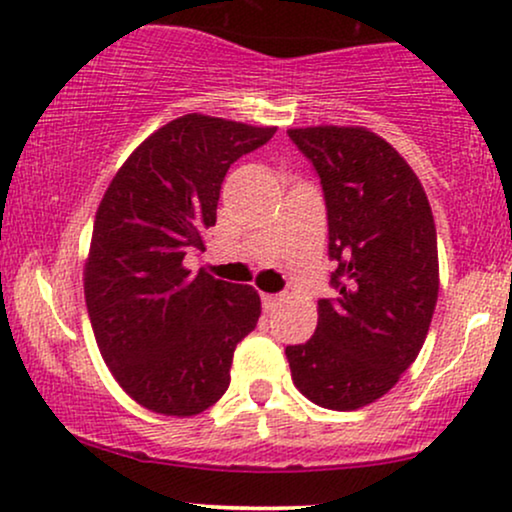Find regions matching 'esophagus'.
Wrapping results in <instances>:
<instances>
[{
  "instance_id": "esophagus-1",
  "label": "esophagus",
  "mask_w": 512,
  "mask_h": 512,
  "mask_svg": "<svg viewBox=\"0 0 512 512\" xmlns=\"http://www.w3.org/2000/svg\"><path fill=\"white\" fill-rule=\"evenodd\" d=\"M261 299H263V308H266V311H275V308L285 301V294H263Z\"/></svg>"
}]
</instances>
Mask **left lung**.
Segmentation results:
<instances>
[{
    "label": "left lung",
    "mask_w": 512,
    "mask_h": 512,
    "mask_svg": "<svg viewBox=\"0 0 512 512\" xmlns=\"http://www.w3.org/2000/svg\"><path fill=\"white\" fill-rule=\"evenodd\" d=\"M323 185L334 299L318 327L287 346L294 387L315 406L377 401L418 358L439 294L437 227L418 175L368 128L287 130Z\"/></svg>",
    "instance_id": "1"
}]
</instances>
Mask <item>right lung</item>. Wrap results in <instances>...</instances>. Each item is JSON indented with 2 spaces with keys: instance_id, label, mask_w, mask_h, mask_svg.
I'll return each instance as SVG.
<instances>
[{
  "instance_id": "1",
  "label": "right lung",
  "mask_w": 512,
  "mask_h": 512,
  "mask_svg": "<svg viewBox=\"0 0 512 512\" xmlns=\"http://www.w3.org/2000/svg\"><path fill=\"white\" fill-rule=\"evenodd\" d=\"M275 130L187 113L132 151L104 192L85 263L87 313L111 375L151 413L189 418L230 387L261 296L182 261L206 249L227 168Z\"/></svg>"
}]
</instances>
